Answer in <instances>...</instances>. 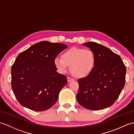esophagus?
Wrapping results in <instances>:
<instances>
[{"mask_svg":"<svg viewBox=\"0 0 134 134\" xmlns=\"http://www.w3.org/2000/svg\"><path fill=\"white\" fill-rule=\"evenodd\" d=\"M72 81H73V79L72 78H70V77H67V81H68V82H71Z\"/></svg>","mask_w":134,"mask_h":134,"instance_id":"1","label":"esophagus"}]
</instances>
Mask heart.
<instances>
[{
  "label": "heart",
  "mask_w": 134,
  "mask_h": 134,
  "mask_svg": "<svg viewBox=\"0 0 134 134\" xmlns=\"http://www.w3.org/2000/svg\"><path fill=\"white\" fill-rule=\"evenodd\" d=\"M96 62V56L92 50L72 47L63 52L61 58L55 59L53 64L60 73H64L70 67V72L74 76L83 78L92 74Z\"/></svg>",
  "instance_id": "b5f03b06"
}]
</instances>
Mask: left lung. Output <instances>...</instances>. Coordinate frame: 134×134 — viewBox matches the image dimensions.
I'll return each instance as SVG.
<instances>
[{"instance_id":"left-lung-1","label":"left lung","mask_w":134,"mask_h":134,"mask_svg":"<svg viewBox=\"0 0 134 134\" xmlns=\"http://www.w3.org/2000/svg\"><path fill=\"white\" fill-rule=\"evenodd\" d=\"M94 52V70L86 78L78 79L76 99L81 106L101 110L114 104L126 82V67L120 56L107 47L94 42L83 44Z\"/></svg>"}]
</instances>
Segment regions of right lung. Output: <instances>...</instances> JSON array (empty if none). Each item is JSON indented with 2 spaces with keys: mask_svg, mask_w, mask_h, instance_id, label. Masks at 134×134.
<instances>
[{
  "mask_svg": "<svg viewBox=\"0 0 134 134\" xmlns=\"http://www.w3.org/2000/svg\"><path fill=\"white\" fill-rule=\"evenodd\" d=\"M67 48L61 43L37 42L19 53L11 67V87L22 106L35 111L49 109L67 84L64 75L56 72V56Z\"/></svg>",
  "mask_w": 134,
  "mask_h": 134,
  "instance_id": "1",
  "label": "right lung"
}]
</instances>
